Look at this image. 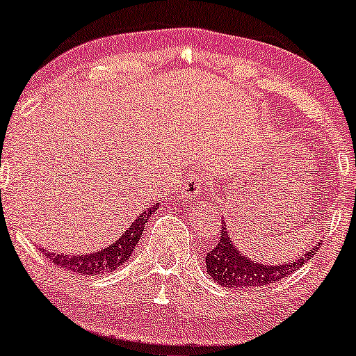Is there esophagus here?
<instances>
[{"label":"esophagus","instance_id":"1","mask_svg":"<svg viewBox=\"0 0 356 356\" xmlns=\"http://www.w3.org/2000/svg\"><path fill=\"white\" fill-rule=\"evenodd\" d=\"M184 194L187 197H201V195L206 194V182H204V177L201 174H192L187 177V181L184 182Z\"/></svg>","mask_w":356,"mask_h":356}]
</instances>
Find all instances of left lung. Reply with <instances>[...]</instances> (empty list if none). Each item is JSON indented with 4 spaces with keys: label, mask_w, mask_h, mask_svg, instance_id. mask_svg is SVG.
Here are the masks:
<instances>
[{
    "label": "left lung",
    "mask_w": 356,
    "mask_h": 356,
    "mask_svg": "<svg viewBox=\"0 0 356 356\" xmlns=\"http://www.w3.org/2000/svg\"><path fill=\"white\" fill-rule=\"evenodd\" d=\"M314 251H318V244L305 252V256H301L300 259L280 264V266H273V264L266 266L241 254L227 236L226 224H224L219 241H216V246L207 252L206 266L212 280L224 288H259V286H268L293 275L306 261L316 254Z\"/></svg>",
    "instance_id": "8db88e82"
}]
</instances>
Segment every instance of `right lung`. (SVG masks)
<instances>
[{"instance_id": "obj_1", "label": "right lung", "mask_w": 356, "mask_h": 356, "mask_svg": "<svg viewBox=\"0 0 356 356\" xmlns=\"http://www.w3.org/2000/svg\"><path fill=\"white\" fill-rule=\"evenodd\" d=\"M159 204H155L154 207H147L138 218L130 224V227L127 229L124 236H120V239H117L112 246L102 249L99 252H93V254H80V256H67V254H55V252H47L43 249L42 254H44L48 259L51 261L56 266L63 269H70L73 273H79L83 276H97V275H107V273L115 271L118 266L125 263L129 259L130 254L136 251V244L138 239L142 238V232L149 220L150 216L157 211Z\"/></svg>"}]
</instances>
